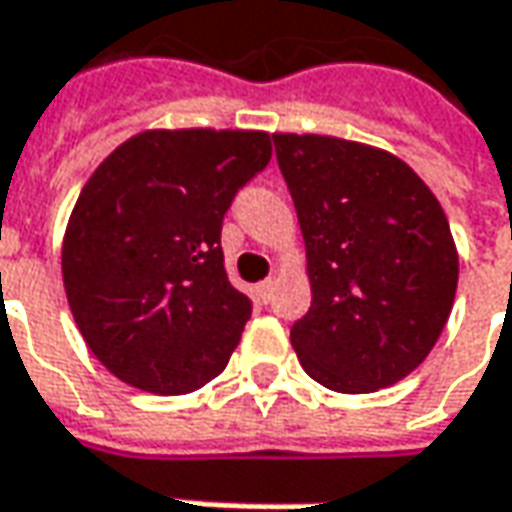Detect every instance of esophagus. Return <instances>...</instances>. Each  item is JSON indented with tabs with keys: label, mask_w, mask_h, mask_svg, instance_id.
I'll list each match as a JSON object with an SVG mask.
<instances>
[{
	"label": "esophagus",
	"mask_w": 512,
	"mask_h": 512,
	"mask_svg": "<svg viewBox=\"0 0 512 512\" xmlns=\"http://www.w3.org/2000/svg\"><path fill=\"white\" fill-rule=\"evenodd\" d=\"M273 290H276V279H264V281H259V284H256V296L262 298V301H270Z\"/></svg>",
	"instance_id": "obj_1"
}]
</instances>
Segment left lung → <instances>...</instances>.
Segmentation results:
<instances>
[{
	"label": "left lung",
	"instance_id": "obj_1",
	"mask_svg": "<svg viewBox=\"0 0 512 512\" xmlns=\"http://www.w3.org/2000/svg\"><path fill=\"white\" fill-rule=\"evenodd\" d=\"M312 287L290 341L332 392L394 386L451 315L459 256L431 188L394 154L327 135H273Z\"/></svg>",
	"mask_w": 512,
	"mask_h": 512
}]
</instances>
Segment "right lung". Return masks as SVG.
Masks as SVG:
<instances>
[{"instance_id":"obj_1","label":"right lung","mask_w":512,"mask_h":512,"mask_svg":"<svg viewBox=\"0 0 512 512\" xmlns=\"http://www.w3.org/2000/svg\"><path fill=\"white\" fill-rule=\"evenodd\" d=\"M270 154L267 132L149 129L81 188L61 248L64 290L118 380L188 394L228 366L253 307L225 273L222 219Z\"/></svg>"}]
</instances>
